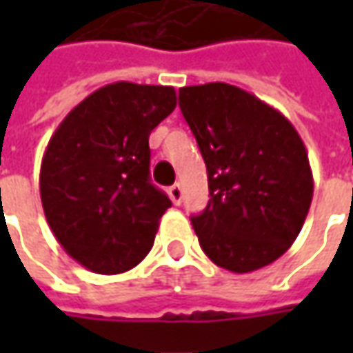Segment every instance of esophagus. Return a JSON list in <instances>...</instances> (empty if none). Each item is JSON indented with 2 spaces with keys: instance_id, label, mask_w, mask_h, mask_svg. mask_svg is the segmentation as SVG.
I'll use <instances>...</instances> for the list:
<instances>
[{
  "instance_id": "esophagus-1",
  "label": "esophagus",
  "mask_w": 353,
  "mask_h": 353,
  "mask_svg": "<svg viewBox=\"0 0 353 353\" xmlns=\"http://www.w3.org/2000/svg\"><path fill=\"white\" fill-rule=\"evenodd\" d=\"M169 196H170V200L176 204V206L183 202V188H181V184H172V186H170Z\"/></svg>"
}]
</instances>
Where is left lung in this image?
<instances>
[{"instance_id":"obj_1","label":"left lung","mask_w":353,"mask_h":353,"mask_svg":"<svg viewBox=\"0 0 353 353\" xmlns=\"http://www.w3.org/2000/svg\"><path fill=\"white\" fill-rule=\"evenodd\" d=\"M179 105L208 170V206L190 218L200 248L232 273L273 263L312 202L301 135L279 110L225 82L184 86Z\"/></svg>"}]
</instances>
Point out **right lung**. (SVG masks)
Segmentation results:
<instances>
[{
    "label": "right lung",
    "instance_id": "1",
    "mask_svg": "<svg viewBox=\"0 0 353 353\" xmlns=\"http://www.w3.org/2000/svg\"><path fill=\"white\" fill-rule=\"evenodd\" d=\"M176 108L172 86L114 82L70 110L41 163V202L64 251L117 275L141 263L169 196L149 179V135Z\"/></svg>",
    "mask_w": 353,
    "mask_h": 353
}]
</instances>
